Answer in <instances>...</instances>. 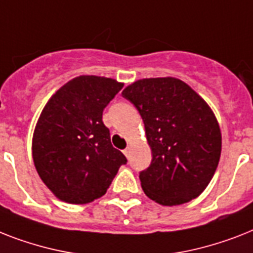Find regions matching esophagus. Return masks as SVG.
Segmentation results:
<instances>
[{"mask_svg": "<svg viewBox=\"0 0 253 253\" xmlns=\"http://www.w3.org/2000/svg\"><path fill=\"white\" fill-rule=\"evenodd\" d=\"M123 153H125V156H126V157H128V156H130V149H128V148H126V149L123 151Z\"/></svg>", "mask_w": 253, "mask_h": 253, "instance_id": "1", "label": "esophagus"}]
</instances>
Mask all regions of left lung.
<instances>
[{"label":"left lung","instance_id":"8db88e82","mask_svg":"<svg viewBox=\"0 0 253 253\" xmlns=\"http://www.w3.org/2000/svg\"><path fill=\"white\" fill-rule=\"evenodd\" d=\"M122 96L143 118L151 165L139 173L148 198L179 205L198 198L218 165L221 131L208 104L175 78L137 80Z\"/></svg>","mask_w":253,"mask_h":253}]
</instances>
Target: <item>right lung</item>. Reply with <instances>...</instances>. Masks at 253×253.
<instances>
[{
  "mask_svg": "<svg viewBox=\"0 0 253 253\" xmlns=\"http://www.w3.org/2000/svg\"><path fill=\"white\" fill-rule=\"evenodd\" d=\"M123 84L83 75L49 100L34 132L32 157L41 180L61 200L87 204L101 198L127 159L110 141L102 112Z\"/></svg>",
  "mask_w": 253,
  "mask_h": 253,
  "instance_id": "obj_1",
  "label": "right lung"
}]
</instances>
